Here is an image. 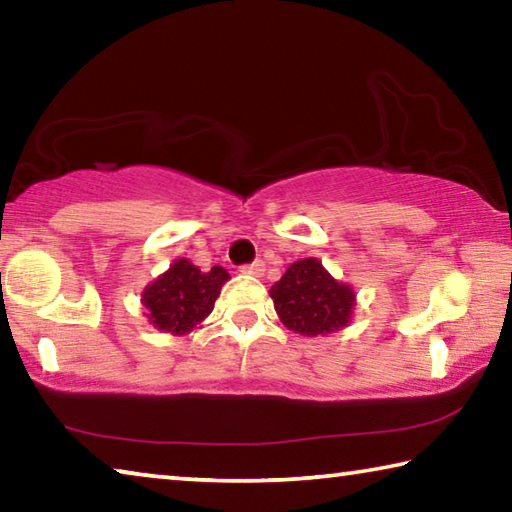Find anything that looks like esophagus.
<instances>
[{"instance_id":"34e87169","label":"esophagus","mask_w":512,"mask_h":512,"mask_svg":"<svg viewBox=\"0 0 512 512\" xmlns=\"http://www.w3.org/2000/svg\"><path fill=\"white\" fill-rule=\"evenodd\" d=\"M241 273H248V275L262 277V275H264V262H262V259H255L253 264H246V266H241Z\"/></svg>"}]
</instances>
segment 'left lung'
<instances>
[{
  "instance_id": "1",
  "label": "left lung",
  "mask_w": 512,
  "mask_h": 512,
  "mask_svg": "<svg viewBox=\"0 0 512 512\" xmlns=\"http://www.w3.org/2000/svg\"><path fill=\"white\" fill-rule=\"evenodd\" d=\"M268 293L282 323L302 336H325L348 327L357 302L350 284L334 280L316 257L293 262Z\"/></svg>"
}]
</instances>
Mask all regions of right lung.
Returning a JSON list of instances; mask_svg holds the SVG:
<instances>
[{
  "mask_svg": "<svg viewBox=\"0 0 512 512\" xmlns=\"http://www.w3.org/2000/svg\"><path fill=\"white\" fill-rule=\"evenodd\" d=\"M230 275L221 266L203 273L189 259H176L142 293L149 323L173 336L189 334L212 314L214 302Z\"/></svg>",
  "mask_w": 512,
  "mask_h": 512,
  "instance_id": "right-lung-1",
  "label": "right lung"
}]
</instances>
